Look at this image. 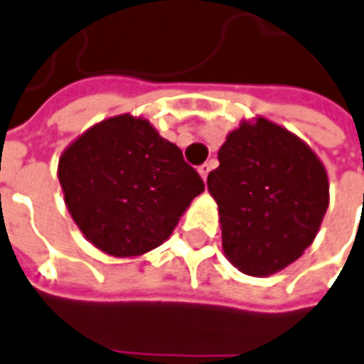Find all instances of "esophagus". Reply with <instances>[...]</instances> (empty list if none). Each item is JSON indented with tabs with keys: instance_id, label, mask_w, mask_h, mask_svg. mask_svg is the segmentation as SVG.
Segmentation results:
<instances>
[{
	"instance_id": "1",
	"label": "esophagus",
	"mask_w": 364,
	"mask_h": 364,
	"mask_svg": "<svg viewBox=\"0 0 364 364\" xmlns=\"http://www.w3.org/2000/svg\"><path fill=\"white\" fill-rule=\"evenodd\" d=\"M197 171H199L200 178L206 180V176H208V173H210V165H208V164H203L199 168H197Z\"/></svg>"
}]
</instances>
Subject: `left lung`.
I'll list each match as a JSON object with an SVG mask.
<instances>
[{
    "mask_svg": "<svg viewBox=\"0 0 364 364\" xmlns=\"http://www.w3.org/2000/svg\"><path fill=\"white\" fill-rule=\"evenodd\" d=\"M208 178L222 248L248 276L280 272L314 242L329 206V176L301 136L255 116L232 129Z\"/></svg>",
    "mask_w": 364,
    "mask_h": 364,
    "instance_id": "obj_1",
    "label": "left lung"
}]
</instances>
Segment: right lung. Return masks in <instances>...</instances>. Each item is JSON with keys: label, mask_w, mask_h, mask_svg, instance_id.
<instances>
[{"label": "right lung", "mask_w": 364, "mask_h": 364, "mask_svg": "<svg viewBox=\"0 0 364 364\" xmlns=\"http://www.w3.org/2000/svg\"><path fill=\"white\" fill-rule=\"evenodd\" d=\"M58 178L73 222L112 257H139L173 235L205 184L180 148L144 116H110L60 156Z\"/></svg>", "instance_id": "right-lung-1"}]
</instances>
